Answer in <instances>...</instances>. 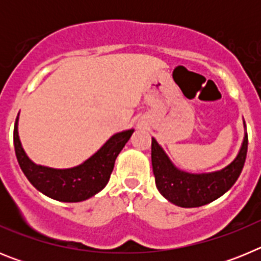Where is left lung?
Here are the masks:
<instances>
[{
	"label": "left lung",
	"mask_w": 261,
	"mask_h": 261,
	"mask_svg": "<svg viewBox=\"0 0 261 261\" xmlns=\"http://www.w3.org/2000/svg\"><path fill=\"white\" fill-rule=\"evenodd\" d=\"M247 146L248 136L246 132L241 150L230 165L220 171L191 174L175 167L155 138H151V165L156 188L165 199L181 208H197L209 204L234 186L243 170Z\"/></svg>",
	"instance_id": "8db88e82"
}]
</instances>
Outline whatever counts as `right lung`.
Here are the masks:
<instances>
[{
    "mask_svg": "<svg viewBox=\"0 0 261 261\" xmlns=\"http://www.w3.org/2000/svg\"><path fill=\"white\" fill-rule=\"evenodd\" d=\"M135 129H128L110 137L95 154L71 168H52L36 165L23 150L18 135V117L14 125V147L23 174L36 190L53 200L80 202L93 197L107 186L115 161Z\"/></svg>",
    "mask_w": 261,
    "mask_h": 261,
    "instance_id": "add662e5",
    "label": "right lung"
}]
</instances>
